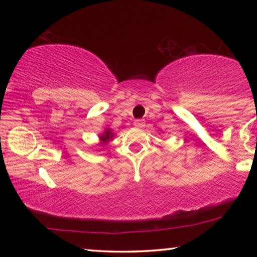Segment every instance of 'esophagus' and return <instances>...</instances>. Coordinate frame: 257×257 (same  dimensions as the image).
Returning <instances> with one entry per match:
<instances>
[{
    "label": "esophagus",
    "instance_id": "34e87169",
    "mask_svg": "<svg viewBox=\"0 0 257 257\" xmlns=\"http://www.w3.org/2000/svg\"><path fill=\"white\" fill-rule=\"evenodd\" d=\"M134 124H135V127H137V128H143L145 125V121L144 120H136L134 122Z\"/></svg>",
    "mask_w": 257,
    "mask_h": 257
}]
</instances>
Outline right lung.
Returning <instances> with one entry per match:
<instances>
[{
  "label": "right lung",
  "instance_id": "obj_1",
  "mask_svg": "<svg viewBox=\"0 0 257 257\" xmlns=\"http://www.w3.org/2000/svg\"><path fill=\"white\" fill-rule=\"evenodd\" d=\"M113 137H114V134L112 133V130L110 128H105L104 133L98 135V143L96 145L103 147V149H105V146H107L108 142H111Z\"/></svg>",
  "mask_w": 257,
  "mask_h": 257
}]
</instances>
